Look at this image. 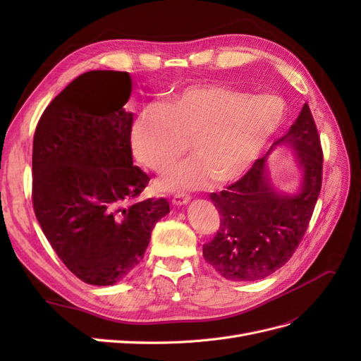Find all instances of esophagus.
I'll return each mask as SVG.
<instances>
[{
	"label": "esophagus",
	"mask_w": 361,
	"mask_h": 361,
	"mask_svg": "<svg viewBox=\"0 0 361 361\" xmlns=\"http://www.w3.org/2000/svg\"><path fill=\"white\" fill-rule=\"evenodd\" d=\"M190 202V195L188 194H176L173 195L171 203L174 206H182V204H187Z\"/></svg>",
	"instance_id": "esophagus-1"
}]
</instances>
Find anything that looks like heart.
I'll list each match as a JSON object with an SVG mask.
<instances>
[{
	"label": "heart",
	"mask_w": 361,
	"mask_h": 361,
	"mask_svg": "<svg viewBox=\"0 0 361 361\" xmlns=\"http://www.w3.org/2000/svg\"><path fill=\"white\" fill-rule=\"evenodd\" d=\"M285 105L274 94H255L223 84H194L162 104L141 108L130 126L134 155L157 173L169 170L187 149L192 157L162 179L173 191L231 182L250 169L283 122Z\"/></svg>",
	"instance_id": "1"
}]
</instances>
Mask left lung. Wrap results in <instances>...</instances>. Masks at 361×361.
<instances>
[{
	"label": "left lung",
	"instance_id": "1",
	"mask_svg": "<svg viewBox=\"0 0 361 361\" xmlns=\"http://www.w3.org/2000/svg\"><path fill=\"white\" fill-rule=\"evenodd\" d=\"M297 149L304 182L297 195L274 191L267 176V157L224 191L209 197L220 212V227L203 257L218 274L233 281L265 279L281 268L298 248L307 231L322 185V147L307 104L289 133L274 145Z\"/></svg>",
	"mask_w": 361,
	"mask_h": 361
}]
</instances>
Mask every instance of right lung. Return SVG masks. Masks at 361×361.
I'll list each match as a JSON object with an SVG mask.
<instances>
[{
    "instance_id": "obj_1",
    "label": "right lung",
    "mask_w": 361,
    "mask_h": 361,
    "mask_svg": "<svg viewBox=\"0 0 361 361\" xmlns=\"http://www.w3.org/2000/svg\"><path fill=\"white\" fill-rule=\"evenodd\" d=\"M126 72L80 75L45 108L32 140L31 200L60 260L84 283L126 277L170 212L169 202L138 200L149 176L133 166V114Z\"/></svg>"
}]
</instances>
